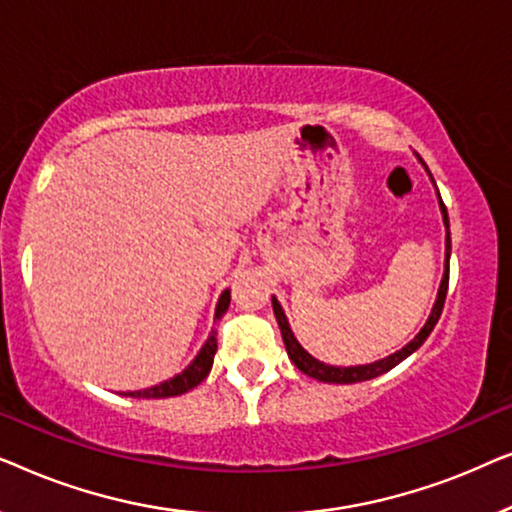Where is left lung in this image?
Wrapping results in <instances>:
<instances>
[{
  "label": "left lung",
  "instance_id": "left-lung-1",
  "mask_svg": "<svg viewBox=\"0 0 512 512\" xmlns=\"http://www.w3.org/2000/svg\"><path fill=\"white\" fill-rule=\"evenodd\" d=\"M436 184V181H433ZM440 198V193H438ZM440 212H443V221H445V228H447V244H445V275H443V282H440V289H438V300L436 305H433L431 310V317L426 321L422 331L415 335V340H410L408 345L403 349H398L396 354L387 356V359H380L375 363H366V366H349V368H335V366H326V363H321L314 359L305 352L303 347L298 345V340L293 338L291 328H289V321H286L284 312H282V305L277 303L275 298H272V310H275V317L279 321V328H282V338H284V345H286V352H289V359L296 363V368L300 373H305L307 377H314V380L319 382H328V384H354V382H366V380H373V377L387 373L394 366H398L403 359H408V356L415 352L424 345V340L429 338L433 326L438 324L440 314H443V305H445V296H447V284H450V219H447V209H445V202L440 198Z\"/></svg>",
  "mask_w": 512,
  "mask_h": 512
}]
</instances>
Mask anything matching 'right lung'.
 <instances>
[{
	"label": "right lung",
	"instance_id": "add662e5",
	"mask_svg": "<svg viewBox=\"0 0 512 512\" xmlns=\"http://www.w3.org/2000/svg\"><path fill=\"white\" fill-rule=\"evenodd\" d=\"M228 305H230V291H223L221 298H219V305H216V319H221L223 314H226ZM214 354H216V331H212V335H209L207 342H205V347L200 349V354L195 356L193 363L184 370V373L174 375L172 380L160 382L151 389L130 391V394H125V396H132V398H170V396L186 394L188 389L198 387V384L209 375V370H212V363H214Z\"/></svg>",
	"mask_w": 512,
	"mask_h": 512
}]
</instances>
